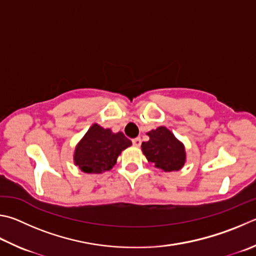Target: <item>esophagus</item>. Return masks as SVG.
Here are the masks:
<instances>
[{"label":"esophagus","instance_id":"obj_1","mask_svg":"<svg viewBox=\"0 0 256 256\" xmlns=\"http://www.w3.org/2000/svg\"><path fill=\"white\" fill-rule=\"evenodd\" d=\"M132 143H133V146H141V138H133V140H132Z\"/></svg>","mask_w":256,"mask_h":256}]
</instances>
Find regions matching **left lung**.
Masks as SVG:
<instances>
[{
  "label": "left lung",
  "instance_id": "left-lung-1",
  "mask_svg": "<svg viewBox=\"0 0 256 256\" xmlns=\"http://www.w3.org/2000/svg\"><path fill=\"white\" fill-rule=\"evenodd\" d=\"M148 141L142 143L143 154L156 168L164 172L178 171L186 162L184 146L166 126L146 133Z\"/></svg>",
  "mask_w": 256,
  "mask_h": 256
}]
</instances>
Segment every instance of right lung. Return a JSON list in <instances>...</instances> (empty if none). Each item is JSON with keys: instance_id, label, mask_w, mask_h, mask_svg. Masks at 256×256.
<instances>
[{"instance_id": "right-lung-1", "label": "right lung", "mask_w": 256, "mask_h": 256, "mask_svg": "<svg viewBox=\"0 0 256 256\" xmlns=\"http://www.w3.org/2000/svg\"><path fill=\"white\" fill-rule=\"evenodd\" d=\"M131 146L122 132L113 133L110 128L92 124L76 146L74 162L82 172H105L115 166L120 152Z\"/></svg>"}]
</instances>
